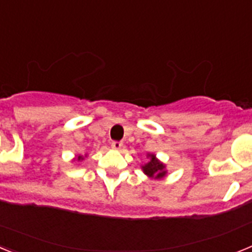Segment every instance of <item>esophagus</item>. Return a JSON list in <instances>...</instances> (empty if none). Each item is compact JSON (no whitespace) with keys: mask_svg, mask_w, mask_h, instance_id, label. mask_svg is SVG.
I'll return each mask as SVG.
<instances>
[{"mask_svg":"<svg viewBox=\"0 0 252 252\" xmlns=\"http://www.w3.org/2000/svg\"><path fill=\"white\" fill-rule=\"evenodd\" d=\"M112 149H115V150H121L122 146H124V144H122L121 141H113L112 142Z\"/></svg>","mask_w":252,"mask_h":252,"instance_id":"esophagus-1","label":"esophagus"}]
</instances>
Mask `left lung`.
Segmentation results:
<instances>
[{
	"label": "left lung",
	"instance_id": "8db88e82",
	"mask_svg": "<svg viewBox=\"0 0 252 252\" xmlns=\"http://www.w3.org/2000/svg\"><path fill=\"white\" fill-rule=\"evenodd\" d=\"M146 158H148V161L141 165L144 174L148 175L151 179H162L166 177V173H168L166 165L158 159L155 154H146Z\"/></svg>",
	"mask_w": 252,
	"mask_h": 252
}]
</instances>
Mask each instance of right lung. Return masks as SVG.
Instances as JSON below:
<instances>
[{
    "label": "right lung",
    "instance_id": "right-lung-1",
    "mask_svg": "<svg viewBox=\"0 0 252 252\" xmlns=\"http://www.w3.org/2000/svg\"><path fill=\"white\" fill-rule=\"evenodd\" d=\"M87 157H88L87 154H84V157H83V155H79V157L74 158V159H73V161H83L84 158H87Z\"/></svg>",
    "mask_w": 252,
    "mask_h": 252
}]
</instances>
